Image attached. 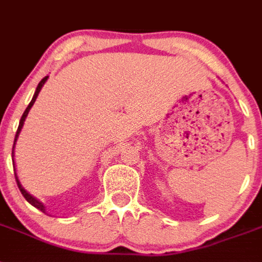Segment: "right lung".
<instances>
[{"instance_id":"right-lung-1","label":"right lung","mask_w":262,"mask_h":262,"mask_svg":"<svg viewBox=\"0 0 262 262\" xmlns=\"http://www.w3.org/2000/svg\"><path fill=\"white\" fill-rule=\"evenodd\" d=\"M48 78H49V76L43 77L42 80L39 81L38 86H37L36 92H34V94H33V98H32V101H30V104L28 105V107H26L25 112H24L23 117H21V120H19V125H18V129H17V133H15L14 145H13V151H12V157H13V168H14V174H15V181H17V185H18L19 190H21V193H23V195H24V197H25V199H26V201L29 202L30 205L34 206V208H37V209H38V210H41V212H42V213H46V206L43 205L42 202L39 201L38 199H36V197H34V195L30 194V193L28 192V190H26V189L24 188L23 185H21V182H19L18 176H17V170H15V164H14V146H15V142H17V138H18L19 133H21V129H23V126H24V122H25L26 117H28V114H29V111H30V109H32L33 104H34V102H36V100H37V97H38L39 92H41V89H42V86H43V85H45L46 81H48ZM46 214H48V213H46Z\"/></svg>"}]
</instances>
